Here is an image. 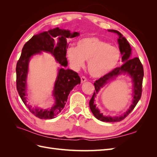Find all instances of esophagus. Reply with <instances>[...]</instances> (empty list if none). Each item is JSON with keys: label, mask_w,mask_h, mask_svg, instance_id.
<instances>
[{"label": "esophagus", "mask_w": 157, "mask_h": 157, "mask_svg": "<svg viewBox=\"0 0 157 157\" xmlns=\"http://www.w3.org/2000/svg\"><path fill=\"white\" fill-rule=\"evenodd\" d=\"M80 80H81V82H86L87 80V78L84 77V76H82L81 77H80Z\"/></svg>", "instance_id": "34e87169"}]
</instances>
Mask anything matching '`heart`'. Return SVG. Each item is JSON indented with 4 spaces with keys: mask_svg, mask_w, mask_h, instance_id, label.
<instances>
[{
    "mask_svg": "<svg viewBox=\"0 0 157 157\" xmlns=\"http://www.w3.org/2000/svg\"><path fill=\"white\" fill-rule=\"evenodd\" d=\"M67 56L75 68L82 66L84 59L88 60L90 75L94 77H100L115 67L119 60L120 52L108 42L90 36L78 40L77 48H69Z\"/></svg>",
    "mask_w": 157,
    "mask_h": 157,
    "instance_id": "obj_1",
    "label": "heart"
}]
</instances>
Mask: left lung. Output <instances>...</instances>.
Returning <instances> with one entry per match:
<instances>
[{
  "mask_svg": "<svg viewBox=\"0 0 157 157\" xmlns=\"http://www.w3.org/2000/svg\"><path fill=\"white\" fill-rule=\"evenodd\" d=\"M109 31L116 33L119 36V39H118V44H119V49L121 53L122 54V61L124 62L121 67H118L114 69L111 72L103 76L102 77L99 78L98 80H96L94 82V86L96 91L94 92L93 96L90 99L89 105L91 111L94 114V117L98 120L103 122H119L122 121L129 115L132 111L133 109L136 106L137 103H138L139 100L141 96L142 93V83H143V78L144 75L143 65L138 58H130L131 54V48L130 45L128 43L125 37H123L122 35L120 32L116 30H109ZM122 72L127 73L130 74L132 78L133 82H134V99H133L132 105L130 109L125 113L124 116H122L119 117H110L103 116L102 114L100 113L98 109L94 104V97L95 95L105 84L112 79L118 74Z\"/></svg>",
  "mask_w": 157,
  "mask_h": 157,
  "instance_id": "left-lung-1",
  "label": "left lung"
}]
</instances>
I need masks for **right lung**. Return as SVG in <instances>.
I'll use <instances>...</instances> for the list:
<instances>
[{"label":"right lung","instance_id":"right-lung-1","mask_svg":"<svg viewBox=\"0 0 157 157\" xmlns=\"http://www.w3.org/2000/svg\"><path fill=\"white\" fill-rule=\"evenodd\" d=\"M79 35L77 32L71 33L68 30H62L58 27L37 34L28 40L23 46L21 54L16 65V88L23 102L29 111L40 119H52L61 112L64 108L70 91L76 85L80 83L78 73L75 71L61 68L55 84L53 95L55 105L46 110L33 109L26 104V78L28 63L30 57L41 51L50 52L58 62L64 67L67 65L66 53L68 48V39Z\"/></svg>","mask_w":157,"mask_h":157}]
</instances>
